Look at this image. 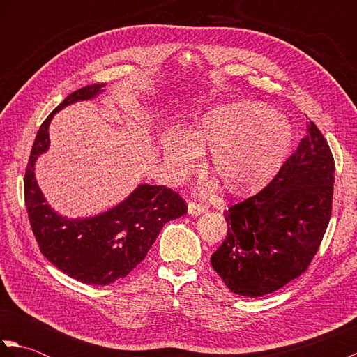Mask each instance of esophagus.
<instances>
[{"instance_id":"obj_1","label":"esophagus","mask_w":357,"mask_h":357,"mask_svg":"<svg viewBox=\"0 0 357 357\" xmlns=\"http://www.w3.org/2000/svg\"><path fill=\"white\" fill-rule=\"evenodd\" d=\"M187 208H188V215H192V216H199L207 210L206 206H202V204H195V202H188Z\"/></svg>"}]
</instances>
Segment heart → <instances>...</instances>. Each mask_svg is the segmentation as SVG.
<instances>
[{
    "instance_id": "1",
    "label": "heart",
    "mask_w": 357,
    "mask_h": 357,
    "mask_svg": "<svg viewBox=\"0 0 357 357\" xmlns=\"http://www.w3.org/2000/svg\"><path fill=\"white\" fill-rule=\"evenodd\" d=\"M290 146L291 128L284 116L262 102L233 101L208 109L185 132L172 128L162 141V161L172 183H181L198 169L199 153L208 151L207 167L219 184L244 196L275 176ZM215 181H204L201 193L213 192Z\"/></svg>"
}]
</instances>
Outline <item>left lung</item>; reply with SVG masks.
<instances>
[{
  "mask_svg": "<svg viewBox=\"0 0 357 357\" xmlns=\"http://www.w3.org/2000/svg\"><path fill=\"white\" fill-rule=\"evenodd\" d=\"M335 159L313 123L271 183L225 211L227 238L210 261L233 293L257 298L304 273L328 227Z\"/></svg>",
  "mask_w": 357,
  "mask_h": 357,
  "instance_id": "obj_1",
  "label": "left lung"
}]
</instances>
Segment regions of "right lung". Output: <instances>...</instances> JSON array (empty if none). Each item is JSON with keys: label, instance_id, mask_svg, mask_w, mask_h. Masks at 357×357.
<instances>
[{"label": "right lung", "instance_id": "right-lung-1", "mask_svg": "<svg viewBox=\"0 0 357 357\" xmlns=\"http://www.w3.org/2000/svg\"><path fill=\"white\" fill-rule=\"evenodd\" d=\"M105 84L70 93L41 124L24 178L29 221L41 253L58 270L89 285H110L126 278L153 245L162 227L187 213L178 193L165 185L139 184L109 210L95 216L67 218L52 208L35 176L38 158L50 147L49 127L59 110L104 93Z\"/></svg>", "mask_w": 357, "mask_h": 357}]
</instances>
